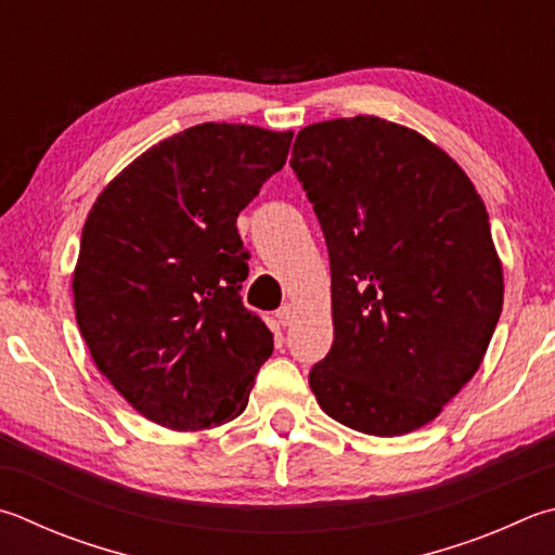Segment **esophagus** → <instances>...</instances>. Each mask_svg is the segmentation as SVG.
<instances>
[{
  "instance_id": "34e87169",
  "label": "esophagus",
  "mask_w": 555,
  "mask_h": 555,
  "mask_svg": "<svg viewBox=\"0 0 555 555\" xmlns=\"http://www.w3.org/2000/svg\"><path fill=\"white\" fill-rule=\"evenodd\" d=\"M294 318H296V312H294V308H291V306H281L276 310V320H279L281 327H288L291 322H294Z\"/></svg>"
}]
</instances>
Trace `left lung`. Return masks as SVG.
<instances>
[{
    "mask_svg": "<svg viewBox=\"0 0 555 555\" xmlns=\"http://www.w3.org/2000/svg\"><path fill=\"white\" fill-rule=\"evenodd\" d=\"M291 167L330 251L318 405L374 437L425 427L480 369L502 312L486 204L444 150L378 116L306 126Z\"/></svg>",
    "mask_w": 555,
    "mask_h": 555,
    "instance_id": "left-lung-1",
    "label": "left lung"
}]
</instances>
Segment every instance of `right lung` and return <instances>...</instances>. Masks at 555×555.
<instances>
[{"mask_svg": "<svg viewBox=\"0 0 555 555\" xmlns=\"http://www.w3.org/2000/svg\"><path fill=\"white\" fill-rule=\"evenodd\" d=\"M294 133L201 124L133 159L99 194L73 276L96 369L140 415L175 431L235 420L274 335L240 288L237 216L286 165Z\"/></svg>", "mask_w": 555, "mask_h": 555, "instance_id": "right-lung-1", "label": "right lung"}]
</instances>
